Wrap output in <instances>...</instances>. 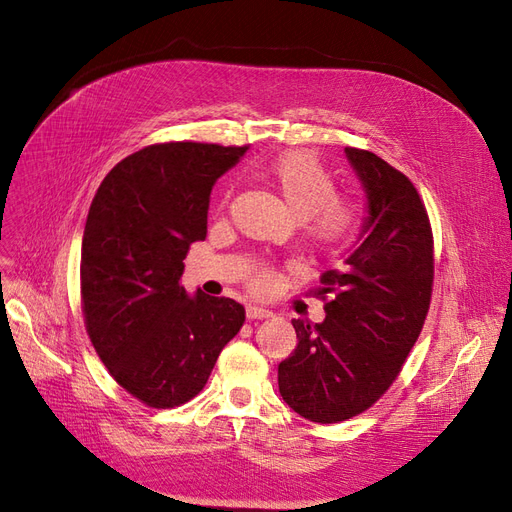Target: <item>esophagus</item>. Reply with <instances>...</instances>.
Listing matches in <instances>:
<instances>
[{
  "instance_id": "1",
  "label": "esophagus",
  "mask_w": 512,
  "mask_h": 512,
  "mask_svg": "<svg viewBox=\"0 0 512 512\" xmlns=\"http://www.w3.org/2000/svg\"><path fill=\"white\" fill-rule=\"evenodd\" d=\"M245 314H247V320H265L273 316V312H269V309L258 307V305H247Z\"/></svg>"
}]
</instances>
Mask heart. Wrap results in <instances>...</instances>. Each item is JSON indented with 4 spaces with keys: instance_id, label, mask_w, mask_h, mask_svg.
Returning <instances> with one entry per match:
<instances>
[{
    "instance_id": "obj_1",
    "label": "heart",
    "mask_w": 512,
    "mask_h": 512,
    "mask_svg": "<svg viewBox=\"0 0 512 512\" xmlns=\"http://www.w3.org/2000/svg\"><path fill=\"white\" fill-rule=\"evenodd\" d=\"M262 177L282 196L294 218L303 222L305 241L316 254L339 256L354 245L363 226V211L354 200L337 196L335 177L314 153L284 151L265 164ZM273 282V269L260 267L252 273L250 286L265 294Z\"/></svg>"
}]
</instances>
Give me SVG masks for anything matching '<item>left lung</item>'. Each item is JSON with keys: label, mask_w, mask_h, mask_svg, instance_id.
<instances>
[{"label": "left lung", "mask_w": 512, "mask_h": 512, "mask_svg": "<svg viewBox=\"0 0 512 512\" xmlns=\"http://www.w3.org/2000/svg\"><path fill=\"white\" fill-rule=\"evenodd\" d=\"M367 194L359 243L312 292L320 324L292 320L299 344L277 367L286 404L314 423H342L389 391L425 324L433 235L412 181L376 153L346 147Z\"/></svg>", "instance_id": "1"}]
</instances>
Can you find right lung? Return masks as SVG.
<instances>
[{"mask_svg": "<svg viewBox=\"0 0 512 512\" xmlns=\"http://www.w3.org/2000/svg\"><path fill=\"white\" fill-rule=\"evenodd\" d=\"M247 151L160 143L123 158L91 200L81 250L85 327L108 374L149 408L205 389L245 309L181 286L190 243L207 237L213 183Z\"/></svg>", "mask_w": 512, "mask_h": 512, "instance_id": "1", "label": "right lung"}]
</instances>
